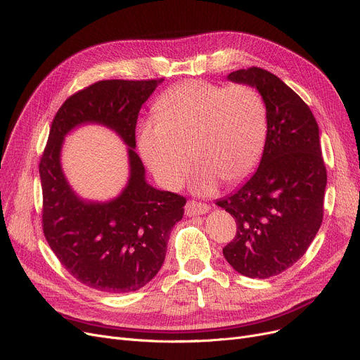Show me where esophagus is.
Wrapping results in <instances>:
<instances>
[{
  "instance_id": "1",
  "label": "esophagus",
  "mask_w": 360,
  "mask_h": 360,
  "mask_svg": "<svg viewBox=\"0 0 360 360\" xmlns=\"http://www.w3.org/2000/svg\"><path fill=\"white\" fill-rule=\"evenodd\" d=\"M210 210V207L205 202H198V201H188L185 206V213L186 216H197V214H206Z\"/></svg>"
}]
</instances>
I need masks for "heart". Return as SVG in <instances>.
Listing matches in <instances>:
<instances>
[{
	"label": "heart",
	"instance_id": "heart-1",
	"mask_svg": "<svg viewBox=\"0 0 360 360\" xmlns=\"http://www.w3.org/2000/svg\"><path fill=\"white\" fill-rule=\"evenodd\" d=\"M158 116L138 127L143 160L165 188H176L190 166L197 167L193 190L210 194L219 179L236 182L259 160L268 134V108L248 85L186 81L155 103Z\"/></svg>",
	"mask_w": 360,
	"mask_h": 360
}]
</instances>
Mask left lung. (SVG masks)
<instances>
[{
    "mask_svg": "<svg viewBox=\"0 0 360 360\" xmlns=\"http://www.w3.org/2000/svg\"><path fill=\"white\" fill-rule=\"evenodd\" d=\"M228 81L259 91L268 108V134L255 174L216 201L237 222L224 256L238 274L264 279L292 266L321 228L326 169L319 127L307 104L274 73L240 69Z\"/></svg>",
    "mask_w": 360,
    "mask_h": 360,
    "instance_id": "8db88e82",
    "label": "left lung"
}]
</instances>
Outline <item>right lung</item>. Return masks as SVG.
Returning a JSON list of instances; mask_svg holds the SVG:
<instances>
[{
	"label": "right lung",
	"instance_id": "obj_1",
	"mask_svg": "<svg viewBox=\"0 0 360 360\" xmlns=\"http://www.w3.org/2000/svg\"><path fill=\"white\" fill-rule=\"evenodd\" d=\"M160 82L100 81L68 98L53 120L39 163L44 236L61 264L91 288L120 294L148 284L184 216L185 198L151 186L135 153L138 113ZM84 124H101L129 147L127 185L110 200L77 196L60 166L65 136Z\"/></svg>",
	"mask_w": 360,
	"mask_h": 360
}]
</instances>
